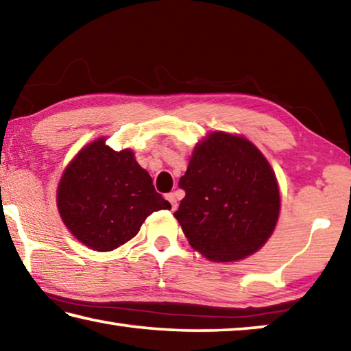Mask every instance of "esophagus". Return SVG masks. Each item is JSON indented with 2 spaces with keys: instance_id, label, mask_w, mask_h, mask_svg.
Listing matches in <instances>:
<instances>
[{
  "instance_id": "1",
  "label": "esophagus",
  "mask_w": 351,
  "mask_h": 351,
  "mask_svg": "<svg viewBox=\"0 0 351 351\" xmlns=\"http://www.w3.org/2000/svg\"><path fill=\"white\" fill-rule=\"evenodd\" d=\"M165 198H167V201L171 204V209L176 210V207H178V203H176V193H173V192L167 193V195H165Z\"/></svg>"
}]
</instances>
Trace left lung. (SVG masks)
Returning <instances> with one entry per match:
<instances>
[{
  "instance_id": "8db88e82",
  "label": "left lung",
  "mask_w": 351,
  "mask_h": 351,
  "mask_svg": "<svg viewBox=\"0 0 351 351\" xmlns=\"http://www.w3.org/2000/svg\"><path fill=\"white\" fill-rule=\"evenodd\" d=\"M173 213L195 251L212 261L246 258L268 241L280 215L274 170L245 136L212 132L195 145Z\"/></svg>"
}]
</instances>
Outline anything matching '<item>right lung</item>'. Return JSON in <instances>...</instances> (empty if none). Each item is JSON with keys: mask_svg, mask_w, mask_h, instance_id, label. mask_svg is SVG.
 Segmentation results:
<instances>
[{"mask_svg": "<svg viewBox=\"0 0 351 351\" xmlns=\"http://www.w3.org/2000/svg\"><path fill=\"white\" fill-rule=\"evenodd\" d=\"M105 141L99 138L83 147L57 187L62 221L77 240L99 252L125 245L150 213L171 209L134 153L112 150Z\"/></svg>", "mask_w": 351, "mask_h": 351, "instance_id": "right-lung-1", "label": "right lung"}]
</instances>
